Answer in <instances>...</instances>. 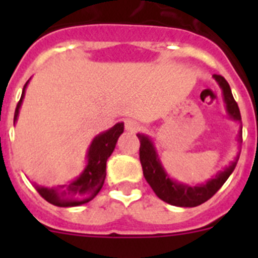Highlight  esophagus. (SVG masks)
Returning a JSON list of instances; mask_svg holds the SVG:
<instances>
[{"instance_id":"esophagus-1","label":"esophagus","mask_w":258,"mask_h":258,"mask_svg":"<svg viewBox=\"0 0 258 258\" xmlns=\"http://www.w3.org/2000/svg\"><path fill=\"white\" fill-rule=\"evenodd\" d=\"M125 129H126L127 132L134 133V132H137L140 129V122H137L136 120H132V118H127V120H125Z\"/></svg>"}]
</instances>
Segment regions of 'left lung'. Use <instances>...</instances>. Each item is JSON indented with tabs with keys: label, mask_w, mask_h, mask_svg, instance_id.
I'll list each match as a JSON object with an SVG mask.
<instances>
[{
	"label": "left lung",
	"mask_w": 258,
	"mask_h": 258,
	"mask_svg": "<svg viewBox=\"0 0 258 258\" xmlns=\"http://www.w3.org/2000/svg\"><path fill=\"white\" fill-rule=\"evenodd\" d=\"M213 79L216 80V83L218 84V86L222 90V98L223 102H225V108H226V113L229 118L232 120V121L241 124L240 111H239L238 103H236L234 97H232L230 85L222 76L213 75ZM137 137L140 138L141 142L140 159L146 181L151 186V188L156 194L157 198H160L163 202L175 207H188V208H191V207L200 206V204L206 203L208 199H211L214 194L222 187V184L226 182L230 174L234 172L236 163L239 160V155H240L238 152L235 159L229 165L225 166L222 170H220L214 177L208 179L206 183H198L192 186V184L178 182L166 173L160 157H159V154L156 151L154 141L151 140V137L146 136L143 133H138ZM238 143L240 146L241 126L239 127Z\"/></svg>",
	"instance_id": "8db88e82"
}]
</instances>
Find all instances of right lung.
Segmentation results:
<instances>
[{"instance_id":"obj_1","label":"right lung","mask_w":258,"mask_h":258,"mask_svg":"<svg viewBox=\"0 0 258 258\" xmlns=\"http://www.w3.org/2000/svg\"><path fill=\"white\" fill-rule=\"evenodd\" d=\"M31 80V79H29ZM29 80L23 88L22 97L18 103L15 115H14V124L18 121L20 107L26 95V89L28 86ZM124 132V122H117L111 129L102 132L93 138L86 154V165L77 177L71 179L66 184L58 186H41L33 184L41 197L46 202L56 207H77L86 204L94 199L98 192L103 187L106 179V164L107 159L111 156L117 143L118 137Z\"/></svg>"}]
</instances>
